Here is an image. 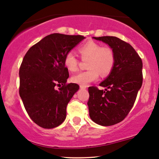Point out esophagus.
Segmentation results:
<instances>
[{"label":"esophagus","instance_id":"34e87169","mask_svg":"<svg viewBox=\"0 0 159 159\" xmlns=\"http://www.w3.org/2000/svg\"><path fill=\"white\" fill-rule=\"evenodd\" d=\"M80 88H81V89H86V86H82V85H80Z\"/></svg>","mask_w":159,"mask_h":159}]
</instances>
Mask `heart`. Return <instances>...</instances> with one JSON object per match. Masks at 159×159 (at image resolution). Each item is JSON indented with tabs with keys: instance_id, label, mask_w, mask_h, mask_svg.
<instances>
[{
	"instance_id": "b5f03b06",
	"label": "heart",
	"mask_w": 159,
	"mask_h": 159,
	"mask_svg": "<svg viewBox=\"0 0 159 159\" xmlns=\"http://www.w3.org/2000/svg\"><path fill=\"white\" fill-rule=\"evenodd\" d=\"M78 51L82 59H88L86 67L89 70L72 76L71 81L73 83L86 86L96 81L99 73L102 76H106L113 70L115 64V54L109 46H102L100 43L90 40L80 45ZM64 64L69 71L75 72L78 70L79 61L75 54L70 51L65 56Z\"/></svg>"
}]
</instances>
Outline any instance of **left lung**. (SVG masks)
<instances>
[{"mask_svg": "<svg viewBox=\"0 0 159 159\" xmlns=\"http://www.w3.org/2000/svg\"><path fill=\"white\" fill-rule=\"evenodd\" d=\"M111 47L115 64L110 75L100 83L105 90L89 86L87 102L90 118L98 125L110 126L122 121L135 103L142 85V61L135 49L116 37H93Z\"/></svg>", "mask_w": 159, "mask_h": 159, "instance_id": "obj_1", "label": "left lung"}]
</instances>
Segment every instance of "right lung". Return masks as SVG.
<instances>
[{"instance_id":"obj_1","label":"right lung","mask_w":159,"mask_h":159,"mask_svg":"<svg viewBox=\"0 0 159 159\" xmlns=\"http://www.w3.org/2000/svg\"><path fill=\"white\" fill-rule=\"evenodd\" d=\"M84 38L52 34L24 56L19 71L20 96L30 118L40 127L56 128L65 120L67 104L79 86L67 83L69 72L64 59Z\"/></svg>"}]
</instances>
